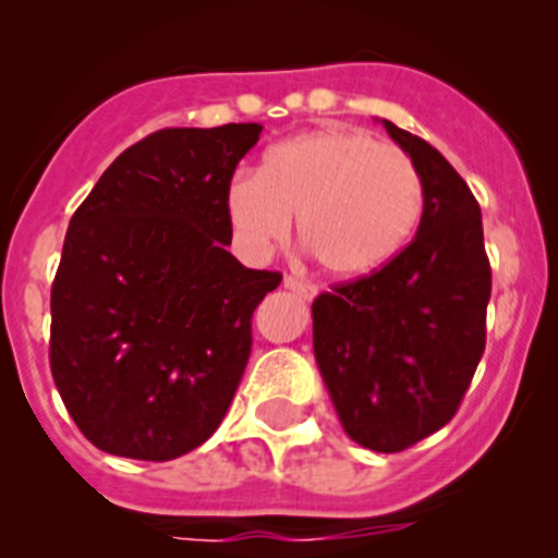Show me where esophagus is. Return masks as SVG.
<instances>
[{
	"instance_id": "1",
	"label": "esophagus",
	"mask_w": 558,
	"mask_h": 558,
	"mask_svg": "<svg viewBox=\"0 0 558 558\" xmlns=\"http://www.w3.org/2000/svg\"><path fill=\"white\" fill-rule=\"evenodd\" d=\"M283 286H286V289H289V291H294L296 296H302V300H313L315 291H318L313 283H307V280L296 278V275H286Z\"/></svg>"
}]
</instances>
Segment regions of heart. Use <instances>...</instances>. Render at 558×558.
I'll list each match as a JSON object with an SVG mask.
<instances>
[{"mask_svg": "<svg viewBox=\"0 0 558 558\" xmlns=\"http://www.w3.org/2000/svg\"><path fill=\"white\" fill-rule=\"evenodd\" d=\"M227 210L253 251L283 243L296 216L315 264L356 280L384 269L413 238L424 183L404 150L367 132L320 129L264 150L256 174L229 183Z\"/></svg>", "mask_w": 558, "mask_h": 558, "instance_id": "1", "label": "heart"}]
</instances>
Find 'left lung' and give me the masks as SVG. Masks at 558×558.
<instances>
[{"label": "left lung", "instance_id": "obj_1", "mask_svg": "<svg viewBox=\"0 0 558 558\" xmlns=\"http://www.w3.org/2000/svg\"><path fill=\"white\" fill-rule=\"evenodd\" d=\"M424 183L413 243L313 302V348L342 429L397 453L459 410L486 348L492 264L477 199L426 140L384 121Z\"/></svg>", "mask_w": 558, "mask_h": 558}]
</instances>
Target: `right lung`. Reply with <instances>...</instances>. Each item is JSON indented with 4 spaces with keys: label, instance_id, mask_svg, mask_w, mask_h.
<instances>
[{
    "label": "right lung",
    "instance_id": "1",
    "mask_svg": "<svg viewBox=\"0 0 558 558\" xmlns=\"http://www.w3.org/2000/svg\"><path fill=\"white\" fill-rule=\"evenodd\" d=\"M258 134V123L159 129L72 216L50 289V373L99 451L170 461L227 415L253 311L283 280L227 251V191Z\"/></svg>",
    "mask_w": 558,
    "mask_h": 558
}]
</instances>
